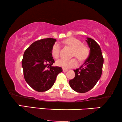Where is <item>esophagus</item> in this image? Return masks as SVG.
<instances>
[{
    "mask_svg": "<svg viewBox=\"0 0 122 122\" xmlns=\"http://www.w3.org/2000/svg\"><path fill=\"white\" fill-rule=\"evenodd\" d=\"M68 71V69H65V68H63V71H64V72H66V71Z\"/></svg>",
    "mask_w": 122,
    "mask_h": 122,
    "instance_id": "esophagus-1",
    "label": "esophagus"
}]
</instances>
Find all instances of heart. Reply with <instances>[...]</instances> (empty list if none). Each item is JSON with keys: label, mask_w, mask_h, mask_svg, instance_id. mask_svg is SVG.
<instances>
[{"label": "heart", "mask_w": 122, "mask_h": 122, "mask_svg": "<svg viewBox=\"0 0 122 122\" xmlns=\"http://www.w3.org/2000/svg\"><path fill=\"white\" fill-rule=\"evenodd\" d=\"M64 44L68 46L73 49L72 55L77 58L79 61H84L87 59L90 54V49L87 46L82 44L81 41L75 38H71L63 41ZM60 46L59 44L56 43L51 48V55L56 59L59 57ZM58 66L63 68H70L76 66L77 65L76 59H60L56 61Z\"/></svg>", "instance_id": "1"}]
</instances>
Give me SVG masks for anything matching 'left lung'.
Returning a JSON list of instances; mask_svg holds the SVG:
<instances>
[{"mask_svg":"<svg viewBox=\"0 0 122 122\" xmlns=\"http://www.w3.org/2000/svg\"><path fill=\"white\" fill-rule=\"evenodd\" d=\"M90 54L84 64L74 70L76 76L69 81L71 89L78 93L87 92L95 86L102 73L104 59L101 47L94 39L87 38Z\"/></svg>","mask_w":122,"mask_h":122,"instance_id":"8db88e82","label":"left lung"}]
</instances>
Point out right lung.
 Masks as SVG:
<instances>
[{
  "label": "right lung",
  "instance_id": "add662e5",
  "mask_svg": "<svg viewBox=\"0 0 122 122\" xmlns=\"http://www.w3.org/2000/svg\"><path fill=\"white\" fill-rule=\"evenodd\" d=\"M56 40L49 38L34 41L25 51L22 59L24 79L35 91L41 92L51 89L57 75L63 71L54 63L51 48Z\"/></svg>",
  "mask_w": 122,
  "mask_h": 122
}]
</instances>
